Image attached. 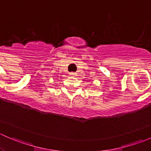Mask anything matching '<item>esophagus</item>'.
<instances>
[{
  "label": "esophagus",
  "mask_w": 151,
  "mask_h": 151,
  "mask_svg": "<svg viewBox=\"0 0 151 151\" xmlns=\"http://www.w3.org/2000/svg\"><path fill=\"white\" fill-rule=\"evenodd\" d=\"M77 75V74H76V73L75 72H70L69 73V76L70 77H75V76Z\"/></svg>",
  "instance_id": "1"
}]
</instances>
